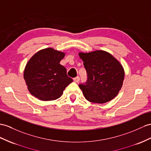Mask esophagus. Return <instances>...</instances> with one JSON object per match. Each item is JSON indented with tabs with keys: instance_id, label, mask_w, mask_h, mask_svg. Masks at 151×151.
I'll return each instance as SVG.
<instances>
[{
	"instance_id": "obj_1",
	"label": "esophagus",
	"mask_w": 151,
	"mask_h": 151,
	"mask_svg": "<svg viewBox=\"0 0 151 151\" xmlns=\"http://www.w3.org/2000/svg\"><path fill=\"white\" fill-rule=\"evenodd\" d=\"M73 80H74V82L78 83V82H79V81H80V77L76 76V77H75V78H73Z\"/></svg>"
}]
</instances>
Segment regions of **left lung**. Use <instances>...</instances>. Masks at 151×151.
Segmentation results:
<instances>
[{"instance_id":"1","label":"left lung","mask_w":151,"mask_h":151,"mask_svg":"<svg viewBox=\"0 0 151 151\" xmlns=\"http://www.w3.org/2000/svg\"><path fill=\"white\" fill-rule=\"evenodd\" d=\"M86 69L87 80L79 85L88 101L105 103L116 97L122 86L124 71L121 63L109 52L96 50L79 53Z\"/></svg>"}]
</instances>
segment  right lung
I'll use <instances>...</instances> for the list:
<instances>
[{"mask_svg": "<svg viewBox=\"0 0 151 151\" xmlns=\"http://www.w3.org/2000/svg\"><path fill=\"white\" fill-rule=\"evenodd\" d=\"M65 53L47 48L30 58L25 68L24 77L30 93L42 101L59 98L72 82L60 61Z\"/></svg>", "mask_w": 151, "mask_h": 151, "instance_id": "1", "label": "right lung"}]
</instances>
